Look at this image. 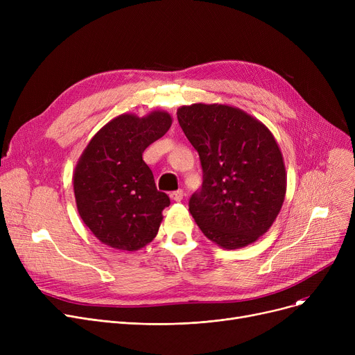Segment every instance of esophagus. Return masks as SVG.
Wrapping results in <instances>:
<instances>
[{
  "mask_svg": "<svg viewBox=\"0 0 355 355\" xmlns=\"http://www.w3.org/2000/svg\"><path fill=\"white\" fill-rule=\"evenodd\" d=\"M170 197H171V200H174V201L180 202V201L182 200V197H184V191H182V190H177V191H173V193L170 194Z\"/></svg>",
  "mask_w": 355,
  "mask_h": 355,
  "instance_id": "34e87169",
  "label": "esophagus"
}]
</instances>
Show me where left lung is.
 Returning <instances> with one entry per match:
<instances>
[{"instance_id":"left-lung-1","label":"left lung","mask_w":355,"mask_h":355,"mask_svg":"<svg viewBox=\"0 0 355 355\" xmlns=\"http://www.w3.org/2000/svg\"><path fill=\"white\" fill-rule=\"evenodd\" d=\"M177 118L202 166L201 190L189 204L200 230L227 250L254 243L272 227L286 194L285 162L273 134L230 105H184Z\"/></svg>"}]
</instances>
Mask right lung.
<instances>
[{
    "mask_svg": "<svg viewBox=\"0 0 355 355\" xmlns=\"http://www.w3.org/2000/svg\"><path fill=\"white\" fill-rule=\"evenodd\" d=\"M173 123L165 110L122 114L95 134L73 173L80 218L103 245L135 252L153 241L170 198L155 187L145 149Z\"/></svg>",
    "mask_w": 355,
    "mask_h": 355,
    "instance_id": "add662e5",
    "label": "right lung"
}]
</instances>
